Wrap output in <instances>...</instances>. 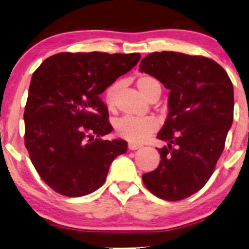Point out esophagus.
Segmentation results:
<instances>
[{
    "mask_svg": "<svg viewBox=\"0 0 249 249\" xmlns=\"http://www.w3.org/2000/svg\"><path fill=\"white\" fill-rule=\"evenodd\" d=\"M141 147H142V145L136 144V142H129V144H128V148L130 149V151H136V149H138Z\"/></svg>",
    "mask_w": 249,
    "mask_h": 249,
    "instance_id": "esophagus-1",
    "label": "esophagus"
}]
</instances>
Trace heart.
<instances>
[{
    "label": "heart",
    "instance_id": "b5f03b06",
    "mask_svg": "<svg viewBox=\"0 0 249 249\" xmlns=\"http://www.w3.org/2000/svg\"><path fill=\"white\" fill-rule=\"evenodd\" d=\"M136 84L141 93L148 100L155 91H161V85L159 80L148 74H142L139 77ZM119 89H120V83H113L105 90L104 102L108 110H114ZM158 122L151 117H124L118 121L117 131L119 136L129 142H141L146 141L153 132L158 130Z\"/></svg>",
    "mask_w": 249,
    "mask_h": 249
}]
</instances>
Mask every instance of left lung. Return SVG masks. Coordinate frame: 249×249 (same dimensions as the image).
I'll list each match as a JSON object with an SVG mask.
<instances>
[{"label": "left lung", "mask_w": 249, "mask_h": 249, "mask_svg": "<svg viewBox=\"0 0 249 249\" xmlns=\"http://www.w3.org/2000/svg\"><path fill=\"white\" fill-rule=\"evenodd\" d=\"M139 71L170 89L169 114L158 138L161 161L142 175L149 192L181 200L202 189L213 175L233 120V86L226 70L209 57L178 52L146 55Z\"/></svg>", "instance_id": "obj_1"}]
</instances>
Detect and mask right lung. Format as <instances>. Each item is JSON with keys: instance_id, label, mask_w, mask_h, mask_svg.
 I'll return each instance as SVG.
<instances>
[{"instance_id": "right-lung-1", "label": "right lung", "mask_w": 249, "mask_h": 249, "mask_svg": "<svg viewBox=\"0 0 249 249\" xmlns=\"http://www.w3.org/2000/svg\"><path fill=\"white\" fill-rule=\"evenodd\" d=\"M139 60V53L63 52L33 73L23 113L25 145L54 192L68 197L95 192L112 161L127 152V142L102 138L113 128L100 95Z\"/></svg>"}]
</instances>
